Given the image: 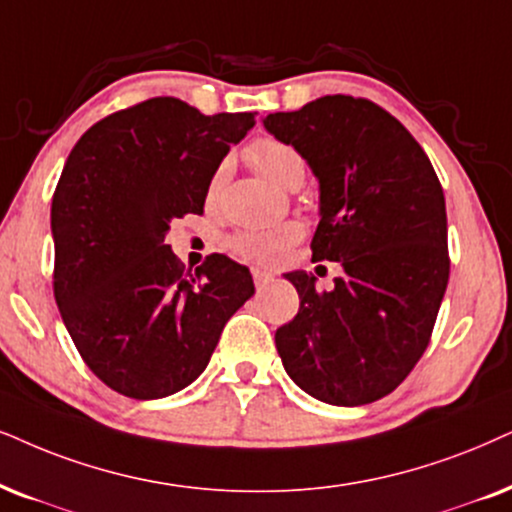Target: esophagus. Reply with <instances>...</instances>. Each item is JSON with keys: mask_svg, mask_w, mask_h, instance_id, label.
Wrapping results in <instances>:
<instances>
[{"mask_svg": "<svg viewBox=\"0 0 512 512\" xmlns=\"http://www.w3.org/2000/svg\"><path fill=\"white\" fill-rule=\"evenodd\" d=\"M252 281H255L257 290H264L271 281H274V276H271L269 271H264V269H252Z\"/></svg>", "mask_w": 512, "mask_h": 512, "instance_id": "1", "label": "esophagus"}]
</instances>
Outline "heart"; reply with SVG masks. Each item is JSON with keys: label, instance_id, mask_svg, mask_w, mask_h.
Segmentation results:
<instances>
[{"label": "heart", "instance_id": "1", "mask_svg": "<svg viewBox=\"0 0 512 512\" xmlns=\"http://www.w3.org/2000/svg\"><path fill=\"white\" fill-rule=\"evenodd\" d=\"M248 160L255 165L257 172H262L269 181H274L281 189L295 191L300 189L307 179V160L288 141L274 137H260L248 146ZM219 177L222 172L215 174L210 181L208 196L212 198L217 193ZM300 238V226L283 224L274 229H243L229 238V248L241 255L243 260L250 262H276L278 257L286 252Z\"/></svg>", "mask_w": 512, "mask_h": 512}]
</instances>
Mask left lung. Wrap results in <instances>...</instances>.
Returning a JSON list of instances; mask_svg holds the SVG:
<instances>
[{
	"label": "left lung",
	"instance_id": "8db88e82",
	"mask_svg": "<svg viewBox=\"0 0 512 512\" xmlns=\"http://www.w3.org/2000/svg\"><path fill=\"white\" fill-rule=\"evenodd\" d=\"M264 127L304 155L321 189L312 260L342 262L333 290L286 278L300 309L276 331L290 378L312 397L361 406L404 383L430 345L449 283L446 203L409 129L368 99L321 96Z\"/></svg>",
	"mask_w": 512,
	"mask_h": 512
}]
</instances>
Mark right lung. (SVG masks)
Segmentation results:
<instances>
[{
  "instance_id": "add662e5",
  "label": "right lung",
  "mask_w": 512,
  "mask_h": 512,
  "mask_svg": "<svg viewBox=\"0 0 512 512\" xmlns=\"http://www.w3.org/2000/svg\"><path fill=\"white\" fill-rule=\"evenodd\" d=\"M255 115L155 96L96 122L68 155L51 200L54 297L84 364L125 397L191 385L255 293L243 264L215 252L191 274L165 243L172 219L203 212Z\"/></svg>"
}]
</instances>
